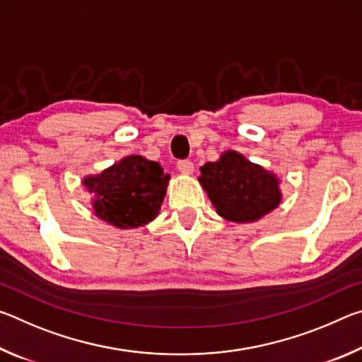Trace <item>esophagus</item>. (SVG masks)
I'll list each match as a JSON object with an SVG mask.
<instances>
[{
    "mask_svg": "<svg viewBox=\"0 0 362 362\" xmlns=\"http://www.w3.org/2000/svg\"><path fill=\"white\" fill-rule=\"evenodd\" d=\"M177 169H179L182 174L192 175L193 170H194V166H193L192 161H188V159H182V161L177 163Z\"/></svg>",
    "mask_w": 362,
    "mask_h": 362,
    "instance_id": "1",
    "label": "esophagus"
}]
</instances>
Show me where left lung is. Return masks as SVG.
I'll use <instances>...</instances> for the list:
<instances>
[{
	"instance_id": "8db88e82",
	"label": "left lung",
	"mask_w": 362,
	"mask_h": 362,
	"mask_svg": "<svg viewBox=\"0 0 362 362\" xmlns=\"http://www.w3.org/2000/svg\"><path fill=\"white\" fill-rule=\"evenodd\" d=\"M198 180L218 216L235 223L260 220L283 198L276 175L233 150L216 163H206Z\"/></svg>"
}]
</instances>
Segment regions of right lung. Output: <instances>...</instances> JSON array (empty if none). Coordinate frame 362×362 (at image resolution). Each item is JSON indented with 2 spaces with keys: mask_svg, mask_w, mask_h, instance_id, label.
<instances>
[{
  "mask_svg": "<svg viewBox=\"0 0 362 362\" xmlns=\"http://www.w3.org/2000/svg\"><path fill=\"white\" fill-rule=\"evenodd\" d=\"M169 174L159 163L131 155L97 175H89L83 185L94 194V214L116 228H139L159 214L166 196Z\"/></svg>",
  "mask_w": 362,
  "mask_h": 362,
  "instance_id": "add662e5",
  "label": "right lung"
}]
</instances>
